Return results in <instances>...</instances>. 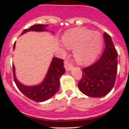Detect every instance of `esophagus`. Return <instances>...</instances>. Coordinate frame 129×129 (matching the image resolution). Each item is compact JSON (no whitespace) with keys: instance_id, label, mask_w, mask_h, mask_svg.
Segmentation results:
<instances>
[{"instance_id":"34e87169","label":"esophagus","mask_w":129,"mask_h":129,"mask_svg":"<svg viewBox=\"0 0 129 129\" xmlns=\"http://www.w3.org/2000/svg\"><path fill=\"white\" fill-rule=\"evenodd\" d=\"M64 67H65V69H66V71H71L72 68V64H71V63H70L69 62H68V60H66L64 61Z\"/></svg>"}]
</instances>
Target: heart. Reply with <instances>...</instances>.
Here are the masks:
<instances>
[{
    "label": "heart",
    "mask_w": 129,
    "mask_h": 129,
    "mask_svg": "<svg viewBox=\"0 0 129 129\" xmlns=\"http://www.w3.org/2000/svg\"><path fill=\"white\" fill-rule=\"evenodd\" d=\"M67 48L75 50L74 56L81 64L92 62L98 55L102 45V39L97 32L85 28L74 29L62 38Z\"/></svg>",
    "instance_id": "b5f03b06"
}]
</instances>
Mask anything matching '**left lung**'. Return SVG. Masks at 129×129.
I'll return each instance as SVG.
<instances>
[{
	"mask_svg": "<svg viewBox=\"0 0 129 129\" xmlns=\"http://www.w3.org/2000/svg\"><path fill=\"white\" fill-rule=\"evenodd\" d=\"M105 47L103 54L91 66L82 69L78 83L80 90L92 97H102L113 89L117 72V52L110 36L104 34Z\"/></svg>",
	"mask_w": 129,
	"mask_h": 129,
	"instance_id": "obj_1",
	"label": "left lung"
}]
</instances>
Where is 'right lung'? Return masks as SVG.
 Masks as SVG:
<instances>
[{"instance_id": "add662e5", "label": "right lung", "mask_w": 129, "mask_h": 129, "mask_svg": "<svg viewBox=\"0 0 129 129\" xmlns=\"http://www.w3.org/2000/svg\"><path fill=\"white\" fill-rule=\"evenodd\" d=\"M47 25L36 24L31 26L28 28L24 30L21 35L29 31H45V27ZM15 47V42L14 44V50ZM63 60L61 58L54 57L52 58L49 71L44 81L39 85L35 86H25L19 82L15 77V67L12 64L13 75L15 84L19 90L30 99L35 102H44L51 98L58 90L60 87V78L66 72L63 67Z\"/></svg>"}]
</instances>
